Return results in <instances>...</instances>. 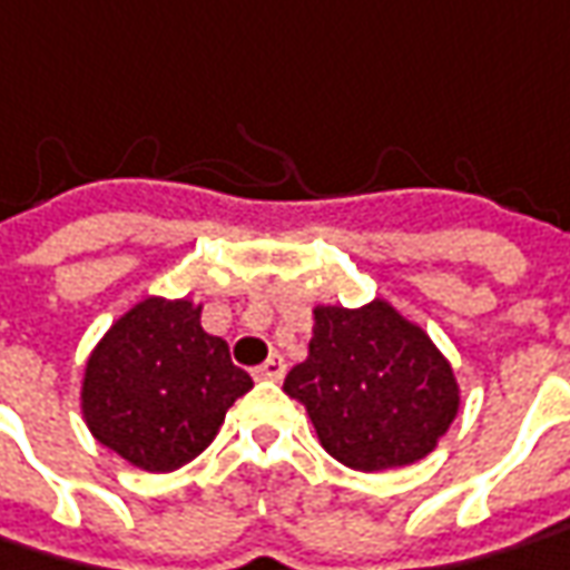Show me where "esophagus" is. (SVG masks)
I'll return each instance as SVG.
<instances>
[{"label": "esophagus", "mask_w": 570, "mask_h": 570, "mask_svg": "<svg viewBox=\"0 0 570 570\" xmlns=\"http://www.w3.org/2000/svg\"><path fill=\"white\" fill-rule=\"evenodd\" d=\"M284 374H286L284 358H281V355H271L265 365L255 367L253 377H255V381H284Z\"/></svg>", "instance_id": "34e87169"}]
</instances>
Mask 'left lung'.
<instances>
[{
	"mask_svg": "<svg viewBox=\"0 0 570 570\" xmlns=\"http://www.w3.org/2000/svg\"><path fill=\"white\" fill-rule=\"evenodd\" d=\"M321 446L355 471L428 459L459 415V377L428 331L393 302L315 305L308 358L286 374Z\"/></svg>",
	"mask_w": 570,
	"mask_h": 570,
	"instance_id": "8db88e82",
	"label": "left lung"
}]
</instances>
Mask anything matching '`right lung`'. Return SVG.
Instances as JSON below:
<instances>
[{"label": "right lung", "instance_id": "right-lung-1", "mask_svg": "<svg viewBox=\"0 0 570 570\" xmlns=\"http://www.w3.org/2000/svg\"><path fill=\"white\" fill-rule=\"evenodd\" d=\"M249 390L253 377L230 362L227 343L205 334L203 302L146 296L92 346L80 415L124 462L168 474L208 449Z\"/></svg>", "mask_w": 570, "mask_h": 570}]
</instances>
